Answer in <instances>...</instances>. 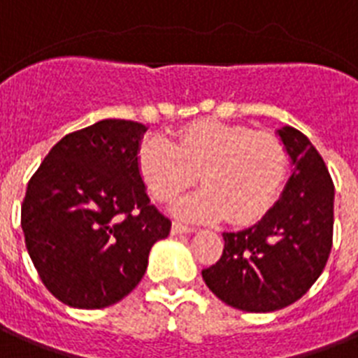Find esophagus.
<instances>
[{"instance_id":"obj_1","label":"esophagus","mask_w":358,"mask_h":358,"mask_svg":"<svg viewBox=\"0 0 358 358\" xmlns=\"http://www.w3.org/2000/svg\"><path fill=\"white\" fill-rule=\"evenodd\" d=\"M193 228L191 226H185L182 222H173V228H171V234L173 235H182V234H191Z\"/></svg>"}]
</instances>
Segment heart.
I'll return each instance as SVG.
<instances>
[{
  "label": "heart",
  "mask_w": 358,
  "mask_h": 358,
  "mask_svg": "<svg viewBox=\"0 0 358 358\" xmlns=\"http://www.w3.org/2000/svg\"><path fill=\"white\" fill-rule=\"evenodd\" d=\"M287 167L280 139L222 121H196L174 141L147 138L138 150L139 176L156 200H173L199 174L204 187L174 204V213L187 220L261 219L280 199Z\"/></svg>",
  "instance_id": "1"
}]
</instances>
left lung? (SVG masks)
<instances>
[{"label": "left lung", "instance_id": "obj_1", "mask_svg": "<svg viewBox=\"0 0 358 358\" xmlns=\"http://www.w3.org/2000/svg\"><path fill=\"white\" fill-rule=\"evenodd\" d=\"M294 167L280 200L257 224L222 234L224 250L202 270L219 300L246 313H272L294 303L324 272L333 246L335 185L307 136L278 130Z\"/></svg>", "mask_w": 358, "mask_h": 358}]
</instances>
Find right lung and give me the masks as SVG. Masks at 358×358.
<instances>
[{
	"label": "right lung",
	"instance_id": "1",
	"mask_svg": "<svg viewBox=\"0 0 358 358\" xmlns=\"http://www.w3.org/2000/svg\"><path fill=\"white\" fill-rule=\"evenodd\" d=\"M147 127L103 119L64 136L49 150L22 206L25 246L55 298L103 309L145 275L154 243L171 220L150 206L138 171Z\"/></svg>",
	"mask_w": 358,
	"mask_h": 358
}]
</instances>
